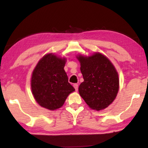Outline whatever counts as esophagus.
Here are the masks:
<instances>
[{
  "label": "esophagus",
  "mask_w": 148,
  "mask_h": 148,
  "mask_svg": "<svg viewBox=\"0 0 148 148\" xmlns=\"http://www.w3.org/2000/svg\"><path fill=\"white\" fill-rule=\"evenodd\" d=\"M74 87L75 88V89H76V91H77V89H78V85H77V84H74Z\"/></svg>",
  "instance_id": "esophagus-1"
}]
</instances>
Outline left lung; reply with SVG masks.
I'll use <instances>...</instances> for the list:
<instances>
[{"label": "left lung", "instance_id": "8db88e82", "mask_svg": "<svg viewBox=\"0 0 148 148\" xmlns=\"http://www.w3.org/2000/svg\"><path fill=\"white\" fill-rule=\"evenodd\" d=\"M76 58L84 79L79 86V95L90 108L97 111L106 108L119 91L117 70L109 59L99 52L90 56L79 54Z\"/></svg>", "mask_w": 148, "mask_h": 148}]
</instances>
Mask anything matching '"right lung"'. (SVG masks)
Instances as JSON below:
<instances>
[{"label":"right lung","mask_w":148,"mask_h":148,"mask_svg":"<svg viewBox=\"0 0 148 148\" xmlns=\"http://www.w3.org/2000/svg\"><path fill=\"white\" fill-rule=\"evenodd\" d=\"M66 62L65 57L47 53L32 71V93L37 103L44 108L56 110L62 107L69 95L75 91L64 70Z\"/></svg>","instance_id":"add662e5"}]
</instances>
